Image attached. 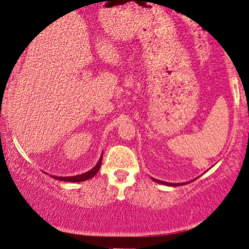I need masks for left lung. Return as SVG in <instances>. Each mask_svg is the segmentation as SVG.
<instances>
[{
  "label": "left lung",
  "instance_id": "8db88e82",
  "mask_svg": "<svg viewBox=\"0 0 249 249\" xmlns=\"http://www.w3.org/2000/svg\"><path fill=\"white\" fill-rule=\"evenodd\" d=\"M153 180L157 181V183L159 184H163V185H169V186H180V185L183 184H186V183H183V184H175V183H166V181H162V180H158V179H155V178H152Z\"/></svg>",
  "mask_w": 249,
  "mask_h": 249
}]
</instances>
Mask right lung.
Listing matches in <instances>:
<instances>
[{
    "label": "right lung",
    "mask_w": 249,
    "mask_h": 249,
    "mask_svg": "<svg viewBox=\"0 0 249 249\" xmlns=\"http://www.w3.org/2000/svg\"><path fill=\"white\" fill-rule=\"evenodd\" d=\"M101 160H103V156L100 157L99 161H98L97 164L92 168V169L87 171V173L82 174V175H78V176H70V177L54 176V178H56V179H58V180H62V181H72V183H76V181H83V180L90 179V178H92L94 175H96L98 171H99L100 166H101Z\"/></svg>",
    "instance_id": "1"
}]
</instances>
